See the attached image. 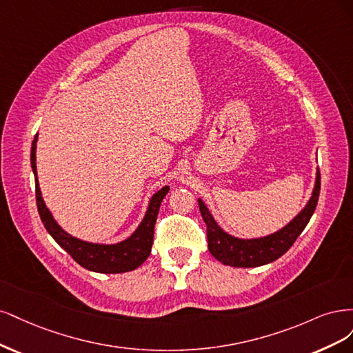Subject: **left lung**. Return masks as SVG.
<instances>
[{"mask_svg":"<svg viewBox=\"0 0 353 353\" xmlns=\"http://www.w3.org/2000/svg\"><path fill=\"white\" fill-rule=\"evenodd\" d=\"M318 196H320V172L316 170L311 198L298 212L296 217L274 233L252 239L236 237L223 230L212 217L205 202L199 198V211L207 224L210 254L221 264L237 268H254L272 263L289 251V248L303 232L306 224L310 223L316 208Z\"/></svg>","mask_w":353,"mask_h":353,"instance_id":"8db88e82","label":"left lung"}]
</instances>
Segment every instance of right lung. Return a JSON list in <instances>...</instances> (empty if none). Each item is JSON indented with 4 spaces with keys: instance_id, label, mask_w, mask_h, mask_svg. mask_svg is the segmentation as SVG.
Returning a JSON list of instances; mask_svg holds the SVG:
<instances>
[{
    "instance_id": "obj_1",
    "label": "right lung",
    "mask_w": 353,
    "mask_h": 353,
    "mask_svg": "<svg viewBox=\"0 0 353 353\" xmlns=\"http://www.w3.org/2000/svg\"><path fill=\"white\" fill-rule=\"evenodd\" d=\"M37 142L38 133L32 142L30 151V165L33 176H35L37 186V203L41 220L45 229L52 236L54 241L59 243L64 251L69 254L79 265L83 268L102 272V274H119V272H128L141 267L146 258L151 254V248L154 242V227L158 217L160 205L167 195L168 186L157 190L151 196L145 211L141 224L129 237L117 243H95L82 241L67 233L63 227L55 221L52 212L45 203L42 198V192L39 188L38 172H37Z\"/></svg>"
}]
</instances>
